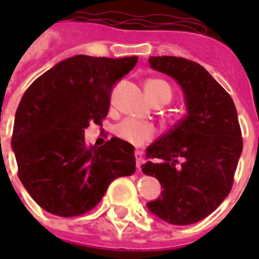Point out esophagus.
Here are the masks:
<instances>
[{
	"label": "esophagus",
	"mask_w": 259,
	"mask_h": 259,
	"mask_svg": "<svg viewBox=\"0 0 259 259\" xmlns=\"http://www.w3.org/2000/svg\"><path fill=\"white\" fill-rule=\"evenodd\" d=\"M135 158H136V164H137V168H139V170H140L141 163H143V161H144L143 153H141V152H139V150H136V152H135Z\"/></svg>",
	"instance_id": "obj_1"
}]
</instances>
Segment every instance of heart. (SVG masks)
Instances as JSON below:
<instances>
[{
    "instance_id": "heart-1",
    "label": "heart",
    "mask_w": 259,
    "mask_h": 259,
    "mask_svg": "<svg viewBox=\"0 0 259 259\" xmlns=\"http://www.w3.org/2000/svg\"><path fill=\"white\" fill-rule=\"evenodd\" d=\"M148 97L154 102L162 101L164 104L171 100V87L167 81L162 79H152L148 80L145 84ZM114 134L118 139L131 144L135 146H141L154 140L157 136V128L150 123L139 122L136 119L127 118L115 125Z\"/></svg>"
}]
</instances>
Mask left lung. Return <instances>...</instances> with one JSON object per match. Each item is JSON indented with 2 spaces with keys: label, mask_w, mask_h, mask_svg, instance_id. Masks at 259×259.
<instances>
[{
  "label": "left lung",
  "mask_w": 259,
  "mask_h": 259,
  "mask_svg": "<svg viewBox=\"0 0 259 259\" xmlns=\"http://www.w3.org/2000/svg\"><path fill=\"white\" fill-rule=\"evenodd\" d=\"M154 70L178 80L188 114L146 148L145 175L161 183V197L148 203L176 226L202 221L232 189L242 152L237 111L227 91L201 65L180 57H150Z\"/></svg>",
  "instance_id": "left-lung-1"
}]
</instances>
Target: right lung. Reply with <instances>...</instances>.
Instances as JSON below:
<instances>
[{
	"label": "right lung",
	"instance_id": "add662e5",
	"mask_svg": "<svg viewBox=\"0 0 259 259\" xmlns=\"http://www.w3.org/2000/svg\"><path fill=\"white\" fill-rule=\"evenodd\" d=\"M136 63L137 57L75 56L48 70L23 95L11 137L18 176L50 214H85L113 180L136 171L131 144L113 137L96 148L84 137L89 123L102 124L111 89Z\"/></svg>",
	"mask_w": 259,
	"mask_h": 259
}]
</instances>
